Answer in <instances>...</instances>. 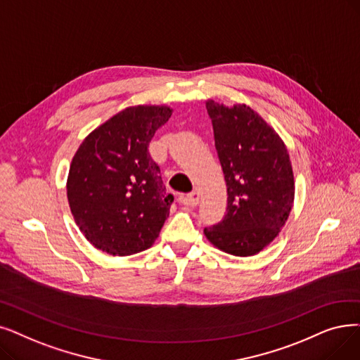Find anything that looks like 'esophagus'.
<instances>
[{"label":"esophagus","instance_id":"34e87169","mask_svg":"<svg viewBox=\"0 0 360 360\" xmlns=\"http://www.w3.org/2000/svg\"><path fill=\"white\" fill-rule=\"evenodd\" d=\"M198 200H200V193L198 191H193L190 194H186V197H185V202L191 207H195L198 205Z\"/></svg>","mask_w":360,"mask_h":360}]
</instances>
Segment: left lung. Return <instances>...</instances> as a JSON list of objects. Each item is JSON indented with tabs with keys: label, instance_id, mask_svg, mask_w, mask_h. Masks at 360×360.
Wrapping results in <instances>:
<instances>
[{
	"label": "left lung",
	"instance_id": "1",
	"mask_svg": "<svg viewBox=\"0 0 360 360\" xmlns=\"http://www.w3.org/2000/svg\"><path fill=\"white\" fill-rule=\"evenodd\" d=\"M214 147L228 193L226 214L205 228L207 240L232 256H255L269 245L290 216L294 175L281 136L253 108L206 101Z\"/></svg>",
	"mask_w": 360,
	"mask_h": 360
}]
</instances>
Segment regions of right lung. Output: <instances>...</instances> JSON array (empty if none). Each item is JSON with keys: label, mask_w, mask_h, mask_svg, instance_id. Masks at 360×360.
Returning <instances> with one entry per match:
<instances>
[{"label": "right lung", "mask_w": 360, "mask_h": 360, "mask_svg": "<svg viewBox=\"0 0 360 360\" xmlns=\"http://www.w3.org/2000/svg\"><path fill=\"white\" fill-rule=\"evenodd\" d=\"M167 105H134L94 129L75 153L68 200L85 238L112 256L144 252L158 240L174 195L148 144L172 116Z\"/></svg>", "instance_id": "1"}]
</instances>
